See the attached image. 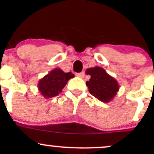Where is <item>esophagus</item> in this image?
<instances>
[{"label": "esophagus", "instance_id": "34e87169", "mask_svg": "<svg viewBox=\"0 0 154 154\" xmlns=\"http://www.w3.org/2000/svg\"><path fill=\"white\" fill-rule=\"evenodd\" d=\"M76 76L78 77H80V78H83L85 76V73L84 72H80V73H77L76 74Z\"/></svg>", "mask_w": 154, "mask_h": 154}]
</instances>
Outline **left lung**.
I'll return each mask as SVG.
<instances>
[{
    "label": "left lung",
    "instance_id": "obj_1",
    "mask_svg": "<svg viewBox=\"0 0 154 154\" xmlns=\"http://www.w3.org/2000/svg\"><path fill=\"white\" fill-rule=\"evenodd\" d=\"M86 74L91 76L89 80L86 82L90 94L103 103L113 100L119 90V83L114 77L98 66L87 68Z\"/></svg>",
    "mask_w": 154,
    "mask_h": 154
}]
</instances>
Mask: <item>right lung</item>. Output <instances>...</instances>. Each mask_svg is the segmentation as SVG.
Listing matches in <instances>:
<instances>
[{"mask_svg":"<svg viewBox=\"0 0 154 154\" xmlns=\"http://www.w3.org/2000/svg\"><path fill=\"white\" fill-rule=\"evenodd\" d=\"M74 77L71 72L65 73L61 68H56L40 79L38 89L45 98H51L61 93L68 80Z\"/></svg>","mask_w":154,"mask_h":154,"instance_id":"add662e5","label":"right lung"}]
</instances>
